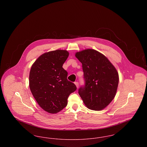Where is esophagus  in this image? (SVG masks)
Instances as JSON below:
<instances>
[{
  "label": "esophagus",
  "instance_id": "34e87169",
  "mask_svg": "<svg viewBox=\"0 0 147 147\" xmlns=\"http://www.w3.org/2000/svg\"><path fill=\"white\" fill-rule=\"evenodd\" d=\"M74 84H76V85L77 88H78V86H79V83L77 82H74Z\"/></svg>",
  "mask_w": 147,
  "mask_h": 147
}]
</instances>
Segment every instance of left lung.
Returning a JSON list of instances; mask_svg holds the SVG:
<instances>
[{"label":"left lung","instance_id":"obj_1","mask_svg":"<svg viewBox=\"0 0 147 147\" xmlns=\"http://www.w3.org/2000/svg\"><path fill=\"white\" fill-rule=\"evenodd\" d=\"M76 56L82 63L84 85L78 93L88 108L102 110L115 98L119 84V74L108 59L94 49L77 52Z\"/></svg>","mask_w":147,"mask_h":147}]
</instances>
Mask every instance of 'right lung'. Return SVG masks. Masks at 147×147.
Wrapping results in <instances>:
<instances>
[{"label": "right lung", "mask_w": 147, "mask_h": 147, "mask_svg": "<svg viewBox=\"0 0 147 147\" xmlns=\"http://www.w3.org/2000/svg\"><path fill=\"white\" fill-rule=\"evenodd\" d=\"M69 53L56 50L40 56L31 67L29 86L38 104L51 113L59 112L67 106L68 98L77 86L67 79L62 67Z\"/></svg>", "instance_id": "add662e5"}]
</instances>
